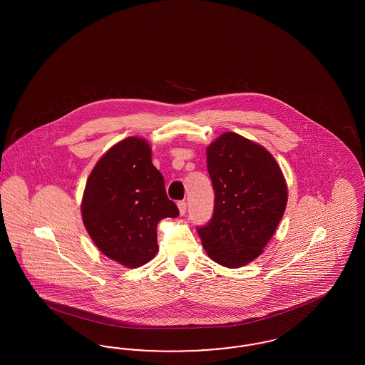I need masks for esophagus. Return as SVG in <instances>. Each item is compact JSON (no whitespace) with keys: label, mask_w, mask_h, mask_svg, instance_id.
<instances>
[{"label":"esophagus","mask_w":365,"mask_h":365,"mask_svg":"<svg viewBox=\"0 0 365 365\" xmlns=\"http://www.w3.org/2000/svg\"><path fill=\"white\" fill-rule=\"evenodd\" d=\"M178 208H179L180 215H185V213H186V210H187V204H186V201H179V202H178Z\"/></svg>","instance_id":"esophagus-1"}]
</instances>
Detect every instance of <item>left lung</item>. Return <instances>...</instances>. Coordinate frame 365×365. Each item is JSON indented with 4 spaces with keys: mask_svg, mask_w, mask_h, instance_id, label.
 I'll list each match as a JSON object with an SVG mask.
<instances>
[{
    "mask_svg": "<svg viewBox=\"0 0 365 365\" xmlns=\"http://www.w3.org/2000/svg\"><path fill=\"white\" fill-rule=\"evenodd\" d=\"M207 161L215 205L197 232L212 260L242 267L260 256L284 213V178L267 149L235 133L210 143Z\"/></svg>",
    "mask_w": 365,
    "mask_h": 365,
    "instance_id": "8db88e82",
    "label": "left lung"
}]
</instances>
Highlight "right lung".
Returning a JSON list of instances; mask_svg holds the SVG:
<instances>
[{"label": "right lung", "instance_id": "add662e5", "mask_svg": "<svg viewBox=\"0 0 365 365\" xmlns=\"http://www.w3.org/2000/svg\"><path fill=\"white\" fill-rule=\"evenodd\" d=\"M178 215L143 139L130 137L112 146L87 179L82 201L87 232L106 257L125 267L152 260L158 250L157 223Z\"/></svg>", "mask_w": 365, "mask_h": 365}]
</instances>
